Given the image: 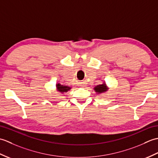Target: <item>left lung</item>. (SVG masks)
Returning a JSON list of instances; mask_svg holds the SVG:
<instances>
[{
    "label": "left lung",
    "instance_id": "8db88e82",
    "mask_svg": "<svg viewBox=\"0 0 158 158\" xmlns=\"http://www.w3.org/2000/svg\"><path fill=\"white\" fill-rule=\"evenodd\" d=\"M95 91L98 93H102L106 91V84H102V85H98L96 87H95Z\"/></svg>",
    "mask_w": 158,
    "mask_h": 158
}]
</instances>
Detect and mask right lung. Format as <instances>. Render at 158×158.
<instances>
[{"instance_id": "add662e5", "label": "right lung", "mask_w": 158, "mask_h": 158, "mask_svg": "<svg viewBox=\"0 0 158 158\" xmlns=\"http://www.w3.org/2000/svg\"><path fill=\"white\" fill-rule=\"evenodd\" d=\"M56 87H57V89H58V90L59 92H68L69 89H70V88H69V87L66 86V85H62L61 84H60V83H58V84L56 85Z\"/></svg>"}]
</instances>
